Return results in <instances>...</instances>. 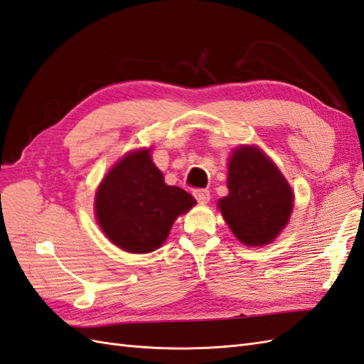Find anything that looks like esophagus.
Here are the masks:
<instances>
[{
  "mask_svg": "<svg viewBox=\"0 0 364 364\" xmlns=\"http://www.w3.org/2000/svg\"><path fill=\"white\" fill-rule=\"evenodd\" d=\"M193 195H195V198H197V201L201 204H206L210 200V193L208 189H197L193 192Z\"/></svg>",
  "mask_w": 364,
  "mask_h": 364,
  "instance_id": "34e87169",
  "label": "esophagus"
}]
</instances>
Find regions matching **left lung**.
Returning <instances> with one entry per match:
<instances>
[{"instance_id":"left-lung-1","label":"left lung","mask_w":364,"mask_h":364,"mask_svg":"<svg viewBox=\"0 0 364 364\" xmlns=\"http://www.w3.org/2000/svg\"><path fill=\"white\" fill-rule=\"evenodd\" d=\"M229 195L218 208L234 235L246 246L269 245L287 225L294 195L278 167L258 147L232 152Z\"/></svg>"}]
</instances>
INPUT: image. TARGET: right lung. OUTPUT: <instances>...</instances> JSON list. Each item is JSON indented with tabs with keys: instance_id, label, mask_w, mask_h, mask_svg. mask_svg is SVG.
Returning <instances> with one entry per match:
<instances>
[{
	"instance_id": "add662e5",
	"label": "right lung",
	"mask_w": 364,
	"mask_h": 364,
	"mask_svg": "<svg viewBox=\"0 0 364 364\" xmlns=\"http://www.w3.org/2000/svg\"><path fill=\"white\" fill-rule=\"evenodd\" d=\"M197 203L191 193L167 186L149 151L124 156L110 169L95 195L97 220L112 243L126 252L160 247L175 218Z\"/></svg>"
}]
</instances>
